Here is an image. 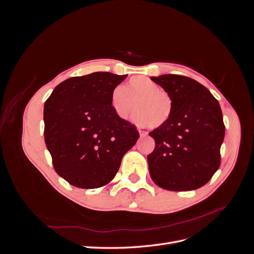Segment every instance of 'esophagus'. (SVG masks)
<instances>
[{"label": "esophagus", "instance_id": "obj_1", "mask_svg": "<svg viewBox=\"0 0 254 254\" xmlns=\"http://www.w3.org/2000/svg\"><path fill=\"white\" fill-rule=\"evenodd\" d=\"M139 133H140V136H141V137L147 135V132H146V131H143V130H139Z\"/></svg>", "mask_w": 254, "mask_h": 254}]
</instances>
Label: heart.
I'll use <instances>...</instances> for the list:
<instances>
[{
  "label": "heart",
  "mask_w": 254,
  "mask_h": 254,
  "mask_svg": "<svg viewBox=\"0 0 254 254\" xmlns=\"http://www.w3.org/2000/svg\"><path fill=\"white\" fill-rule=\"evenodd\" d=\"M134 102L136 110L131 120L139 126L161 127L173 114L172 96L145 76H134L126 82L125 88L119 86L111 92V108L121 120L129 118Z\"/></svg>",
  "instance_id": "1"
}]
</instances>
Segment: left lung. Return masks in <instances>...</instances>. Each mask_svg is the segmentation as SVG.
Segmentation results:
<instances>
[{"mask_svg": "<svg viewBox=\"0 0 254 254\" xmlns=\"http://www.w3.org/2000/svg\"><path fill=\"white\" fill-rule=\"evenodd\" d=\"M173 98L165 125L153 129L155 149L148 155L152 181L168 190L201 188L220 165L225 125L219 103L201 83L181 75L150 77Z\"/></svg>", "mask_w": 254, "mask_h": 254, "instance_id": "8db88e82", "label": "left lung"}]
</instances>
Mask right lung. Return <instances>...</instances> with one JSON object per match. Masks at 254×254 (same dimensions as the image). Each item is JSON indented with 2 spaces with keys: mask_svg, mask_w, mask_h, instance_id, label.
Segmentation results:
<instances>
[{
  "mask_svg": "<svg viewBox=\"0 0 254 254\" xmlns=\"http://www.w3.org/2000/svg\"><path fill=\"white\" fill-rule=\"evenodd\" d=\"M126 77L109 72L71 77L44 104V140L54 168L76 188L109 183L139 139L136 128L119 119L110 105L111 92Z\"/></svg>",
  "mask_w": 254,
  "mask_h": 254,
  "instance_id": "add662e5",
  "label": "right lung"
}]
</instances>
